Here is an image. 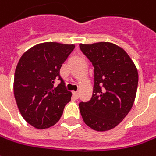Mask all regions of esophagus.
Returning a JSON list of instances; mask_svg holds the SVG:
<instances>
[{
  "label": "esophagus",
  "instance_id": "1",
  "mask_svg": "<svg viewBox=\"0 0 156 156\" xmlns=\"http://www.w3.org/2000/svg\"><path fill=\"white\" fill-rule=\"evenodd\" d=\"M73 96L76 98H78V91H73Z\"/></svg>",
  "mask_w": 156,
  "mask_h": 156
}]
</instances>
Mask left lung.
I'll return each mask as SVG.
<instances>
[{"label": "left lung", "mask_w": 156, "mask_h": 156, "mask_svg": "<svg viewBox=\"0 0 156 156\" xmlns=\"http://www.w3.org/2000/svg\"><path fill=\"white\" fill-rule=\"evenodd\" d=\"M94 67L92 97L80 102L85 123L96 131L119 125L132 108L138 86V71L123 49L111 43L79 44Z\"/></svg>", "instance_id": "1"}]
</instances>
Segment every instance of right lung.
<instances>
[{"instance_id": "obj_1", "label": "right lung", "mask_w": 156, "mask_h": 156, "mask_svg": "<svg viewBox=\"0 0 156 156\" xmlns=\"http://www.w3.org/2000/svg\"><path fill=\"white\" fill-rule=\"evenodd\" d=\"M73 44L44 43L30 48L20 58L15 72L14 94L23 119L37 129L55 125L71 101L60 69L74 50ZM56 79L60 84L55 87Z\"/></svg>"}]
</instances>
